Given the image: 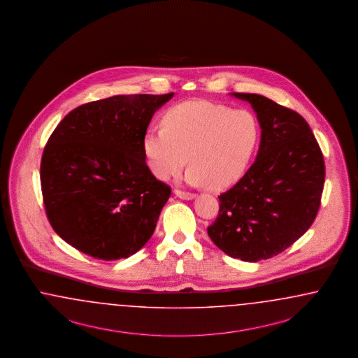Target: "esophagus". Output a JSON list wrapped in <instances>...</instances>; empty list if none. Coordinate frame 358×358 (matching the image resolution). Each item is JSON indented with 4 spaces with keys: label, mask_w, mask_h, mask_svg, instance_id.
<instances>
[{
    "label": "esophagus",
    "mask_w": 358,
    "mask_h": 358,
    "mask_svg": "<svg viewBox=\"0 0 358 358\" xmlns=\"http://www.w3.org/2000/svg\"><path fill=\"white\" fill-rule=\"evenodd\" d=\"M174 194L177 195V196H180V198H182V199H187V201L195 198L194 193H189V192L178 190V189H176V190H174Z\"/></svg>",
    "instance_id": "esophagus-1"
}]
</instances>
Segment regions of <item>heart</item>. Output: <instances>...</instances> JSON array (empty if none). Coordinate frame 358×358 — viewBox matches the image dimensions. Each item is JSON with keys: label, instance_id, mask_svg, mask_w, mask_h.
Listing matches in <instances>:
<instances>
[{"label": "heart", "instance_id": "1", "mask_svg": "<svg viewBox=\"0 0 358 358\" xmlns=\"http://www.w3.org/2000/svg\"><path fill=\"white\" fill-rule=\"evenodd\" d=\"M259 138V120L250 110L187 101L164 113L163 129L145 132L143 150L160 180L180 173L187 162V182L223 189L245 172Z\"/></svg>", "mask_w": 358, "mask_h": 358}]
</instances>
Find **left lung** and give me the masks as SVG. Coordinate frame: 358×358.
Returning <instances> with one entry per match:
<instances>
[{
	"mask_svg": "<svg viewBox=\"0 0 358 358\" xmlns=\"http://www.w3.org/2000/svg\"><path fill=\"white\" fill-rule=\"evenodd\" d=\"M257 114L256 162L219 195V214L207 234L219 250L243 261L266 260L311 227L324 187L323 153L302 115L269 98L232 93Z\"/></svg>",
	"mask_w": 358,
	"mask_h": 358,
	"instance_id": "8db88e82",
	"label": "left lung"
}]
</instances>
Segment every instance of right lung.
<instances>
[{
    "mask_svg": "<svg viewBox=\"0 0 358 358\" xmlns=\"http://www.w3.org/2000/svg\"><path fill=\"white\" fill-rule=\"evenodd\" d=\"M168 94L114 96L68 113L44 147L41 184L55 232L98 260L127 259L156 228L171 187L145 163L143 139Z\"/></svg>",
    "mask_w": 358,
    "mask_h": 358,
    "instance_id": "1",
    "label": "right lung"
}]
</instances>
